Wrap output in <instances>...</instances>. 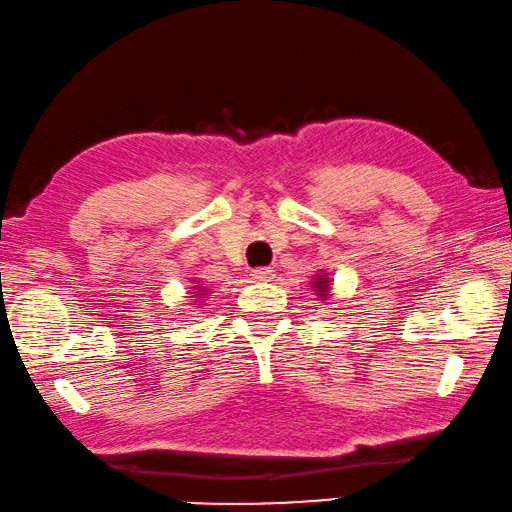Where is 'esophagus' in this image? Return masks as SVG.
<instances>
[{"instance_id":"34e87169","label":"esophagus","mask_w":512,"mask_h":512,"mask_svg":"<svg viewBox=\"0 0 512 512\" xmlns=\"http://www.w3.org/2000/svg\"><path fill=\"white\" fill-rule=\"evenodd\" d=\"M256 281H270L274 277V270L272 267H258V270H254V274H251Z\"/></svg>"}]
</instances>
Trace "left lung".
Masks as SVG:
<instances>
[{"label":"left lung","instance_id":"8db88e82","mask_svg":"<svg viewBox=\"0 0 512 512\" xmlns=\"http://www.w3.org/2000/svg\"><path fill=\"white\" fill-rule=\"evenodd\" d=\"M311 290H313V295H316L318 300H322V302L332 297V281H329L325 270H320V272L316 274V277H313Z\"/></svg>","mask_w":512,"mask_h":512}]
</instances>
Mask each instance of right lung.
<instances>
[{"label":"right lung","instance_id":"add662e5","mask_svg":"<svg viewBox=\"0 0 512 512\" xmlns=\"http://www.w3.org/2000/svg\"><path fill=\"white\" fill-rule=\"evenodd\" d=\"M192 290H194V297H196V300H206V295H210V288H206V286H201V283H199V286H192Z\"/></svg>","mask_w":512,"mask_h":512}]
</instances>
